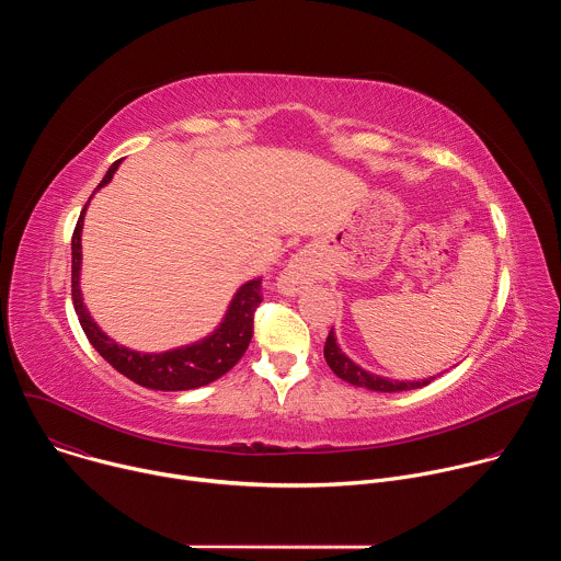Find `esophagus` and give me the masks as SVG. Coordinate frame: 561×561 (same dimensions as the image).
I'll return each mask as SVG.
<instances>
[{
    "label": "esophagus",
    "mask_w": 561,
    "mask_h": 561,
    "mask_svg": "<svg viewBox=\"0 0 561 561\" xmlns=\"http://www.w3.org/2000/svg\"><path fill=\"white\" fill-rule=\"evenodd\" d=\"M308 279V266L304 264V260H293L288 264V268L279 275L277 279V288L284 293V295H295L301 284Z\"/></svg>",
    "instance_id": "1"
}]
</instances>
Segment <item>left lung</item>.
Instances as JSON below:
<instances>
[{"label": "left lung", "instance_id": "left-lung-1", "mask_svg": "<svg viewBox=\"0 0 561 561\" xmlns=\"http://www.w3.org/2000/svg\"><path fill=\"white\" fill-rule=\"evenodd\" d=\"M324 357H327V364L331 366V370L353 383V386H362V388H368V390H377V392H399V390H413V388H422V386H428L435 377H428V379H420V381H397V379H388V377H379L375 373H368L364 370L362 366H357L348 355L342 353L337 340H335V333L331 331L329 337H327V344H324Z\"/></svg>", "mask_w": 561, "mask_h": 561}]
</instances>
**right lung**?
Returning <instances> with one entry per match:
<instances>
[{"instance_id": "right-lung-1", "label": "right lung", "mask_w": 561, "mask_h": 561, "mask_svg": "<svg viewBox=\"0 0 561 561\" xmlns=\"http://www.w3.org/2000/svg\"><path fill=\"white\" fill-rule=\"evenodd\" d=\"M119 164L122 159H117V162L108 169V173L104 175L100 186L93 191V195L113 180ZM87 206L77 219V226L72 232V244H70L72 306L89 342L115 370H119L135 383L152 390H191L219 379L224 373H228L239 359H242L253 337L255 310L262 304V277L251 279L239 288L226 310L224 322L208 337L191 346H180L167 353L150 355V353H137V351L124 348L117 342H113L106 333H102L84 306L82 290H79V271H82V226H84Z\"/></svg>"}]
</instances>
